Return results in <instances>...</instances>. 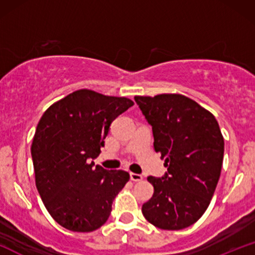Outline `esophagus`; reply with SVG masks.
<instances>
[{"label":"esophagus","instance_id":"esophagus-1","mask_svg":"<svg viewBox=\"0 0 255 255\" xmlns=\"http://www.w3.org/2000/svg\"><path fill=\"white\" fill-rule=\"evenodd\" d=\"M142 177L140 174H134V172H130V180L134 181V182H140V181H142Z\"/></svg>","mask_w":255,"mask_h":255}]
</instances>
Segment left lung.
I'll return each mask as SVG.
<instances>
[{"label": "left lung", "instance_id": "obj_1", "mask_svg": "<svg viewBox=\"0 0 255 255\" xmlns=\"http://www.w3.org/2000/svg\"><path fill=\"white\" fill-rule=\"evenodd\" d=\"M134 99L152 127L154 151L168 168L164 176L147 177L154 192L142 205V215L159 229H184L206 211L221 176L224 139L218 122L182 95Z\"/></svg>", "mask_w": 255, "mask_h": 255}]
</instances>
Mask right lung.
Instances as JSON below:
<instances>
[{
    "mask_svg": "<svg viewBox=\"0 0 255 255\" xmlns=\"http://www.w3.org/2000/svg\"><path fill=\"white\" fill-rule=\"evenodd\" d=\"M131 105L128 98L79 90L52 104L38 122L31 146L36 186L51 217L66 229L101 228L129 181L127 171L95 166L93 159L111 122Z\"/></svg>",
    "mask_w": 255,
    "mask_h": 255,
    "instance_id": "add662e5",
    "label": "right lung"
}]
</instances>
